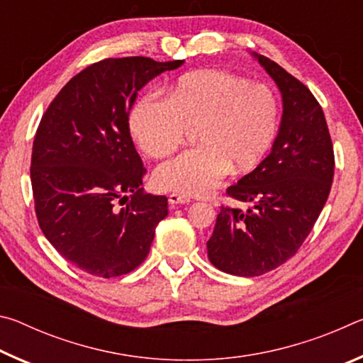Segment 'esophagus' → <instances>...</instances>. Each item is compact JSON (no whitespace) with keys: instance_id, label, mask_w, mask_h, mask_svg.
I'll return each instance as SVG.
<instances>
[{"instance_id":"34e87169","label":"esophagus","mask_w":363,"mask_h":363,"mask_svg":"<svg viewBox=\"0 0 363 363\" xmlns=\"http://www.w3.org/2000/svg\"><path fill=\"white\" fill-rule=\"evenodd\" d=\"M168 200H169V203L173 205V206H179V205H187V203H190V200L187 195H182V194H171L169 196H168Z\"/></svg>"}]
</instances>
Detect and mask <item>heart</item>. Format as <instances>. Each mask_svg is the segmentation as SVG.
Segmentation results:
<instances>
[{
  "mask_svg": "<svg viewBox=\"0 0 363 363\" xmlns=\"http://www.w3.org/2000/svg\"><path fill=\"white\" fill-rule=\"evenodd\" d=\"M134 139L155 158L174 153L190 130L200 145L181 153L155 171L163 190L206 195L230 169L255 168L272 145L279 128V102L272 89L219 70L182 77L168 93L143 96L130 116Z\"/></svg>",
  "mask_w": 363,
  "mask_h": 363,
  "instance_id": "1",
  "label": "heart"
}]
</instances>
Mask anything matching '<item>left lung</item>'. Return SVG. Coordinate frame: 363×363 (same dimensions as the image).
Returning a JSON list of instances; mask_svg holds the SVG:
<instances>
[{"label": "left lung", "mask_w": 363, "mask_h": 363, "mask_svg": "<svg viewBox=\"0 0 363 363\" xmlns=\"http://www.w3.org/2000/svg\"><path fill=\"white\" fill-rule=\"evenodd\" d=\"M284 97V116L272 152L225 194L251 201L247 211L220 206L206 242L214 267L257 277L298 253L317 223L335 176V152L320 104L306 84L274 60L257 56Z\"/></svg>", "instance_id": "obj_1"}]
</instances>
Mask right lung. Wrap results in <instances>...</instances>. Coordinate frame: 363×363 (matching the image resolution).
<instances>
[{"mask_svg": "<svg viewBox=\"0 0 363 363\" xmlns=\"http://www.w3.org/2000/svg\"><path fill=\"white\" fill-rule=\"evenodd\" d=\"M184 60L104 59L73 77L35 134L32 190L40 229L65 261L94 277L130 274L149 255L168 199L143 192L130 134L138 91Z\"/></svg>", "mask_w": 363, "mask_h": 363, "instance_id": "add662e5", "label": "right lung"}]
</instances>
